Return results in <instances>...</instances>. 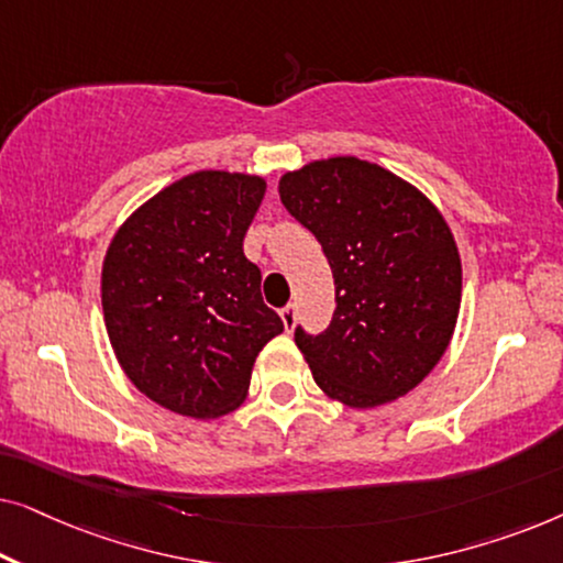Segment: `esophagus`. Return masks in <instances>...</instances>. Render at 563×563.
Listing matches in <instances>:
<instances>
[{
	"instance_id": "34e87169",
	"label": "esophagus",
	"mask_w": 563,
	"mask_h": 563,
	"mask_svg": "<svg viewBox=\"0 0 563 563\" xmlns=\"http://www.w3.org/2000/svg\"><path fill=\"white\" fill-rule=\"evenodd\" d=\"M279 314H282V322H284V328H287V330L295 328V322H297V307H295V305H287V307H284V310H282Z\"/></svg>"
}]
</instances>
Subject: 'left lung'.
I'll return each mask as SVG.
<instances>
[{
    "mask_svg": "<svg viewBox=\"0 0 563 563\" xmlns=\"http://www.w3.org/2000/svg\"><path fill=\"white\" fill-rule=\"evenodd\" d=\"M279 197L318 238L335 279L325 333L295 330L312 379L356 410L407 395L441 361L459 320L449 222L418 187L356 156L287 172Z\"/></svg>",
    "mask_w": 563,
    "mask_h": 563,
    "instance_id": "8db88e82",
    "label": "left lung"
}]
</instances>
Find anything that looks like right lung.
I'll return each instance as SVG.
<instances>
[{"label":"right lung","mask_w":563,"mask_h":563,"mask_svg":"<svg viewBox=\"0 0 563 563\" xmlns=\"http://www.w3.org/2000/svg\"><path fill=\"white\" fill-rule=\"evenodd\" d=\"M266 181L195 172L143 202L102 264L107 335L128 379L187 418L233 412L253 361L284 330L243 253Z\"/></svg>","instance_id":"add662e5"}]
</instances>
